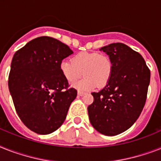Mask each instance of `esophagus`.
Returning <instances> with one entry per match:
<instances>
[{
  "label": "esophagus",
  "instance_id": "obj_1",
  "mask_svg": "<svg viewBox=\"0 0 161 161\" xmlns=\"http://www.w3.org/2000/svg\"><path fill=\"white\" fill-rule=\"evenodd\" d=\"M84 94H85V92H81V91H78V96H83Z\"/></svg>",
  "mask_w": 161,
  "mask_h": 161
}]
</instances>
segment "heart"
<instances>
[{"label":"heart","mask_w":161,"mask_h":161,"mask_svg":"<svg viewBox=\"0 0 161 161\" xmlns=\"http://www.w3.org/2000/svg\"><path fill=\"white\" fill-rule=\"evenodd\" d=\"M60 71L69 83H74L84 74V78L73 87L79 91L93 89L98 85L103 87L112 76V63L110 58L98 53L81 52L71 61L64 60L60 64Z\"/></svg>","instance_id":"1"}]
</instances>
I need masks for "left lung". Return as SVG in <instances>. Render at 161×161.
Instances as JSON below:
<instances>
[{
    "mask_svg": "<svg viewBox=\"0 0 161 161\" xmlns=\"http://www.w3.org/2000/svg\"><path fill=\"white\" fill-rule=\"evenodd\" d=\"M100 50L112 61V76L101 91L92 92L93 103L87 112L99 133L116 136L129 129L142 113L151 72L142 56L122 43L108 44Z\"/></svg>",
    "mask_w": 161,
    "mask_h": 161,
    "instance_id": "left-lung-1",
    "label": "left lung"
}]
</instances>
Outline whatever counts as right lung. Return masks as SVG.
<instances>
[{
	"label": "right lung",
	"mask_w": 161,
	"mask_h": 161,
	"mask_svg": "<svg viewBox=\"0 0 161 161\" xmlns=\"http://www.w3.org/2000/svg\"><path fill=\"white\" fill-rule=\"evenodd\" d=\"M74 52L59 40L41 36L13 56L8 86L17 114L34 132L47 135L62 126L77 90L60 71L64 58Z\"/></svg>",
	"instance_id": "obj_1"
}]
</instances>
